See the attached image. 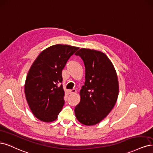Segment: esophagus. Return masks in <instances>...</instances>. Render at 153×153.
<instances>
[{
    "instance_id": "1",
    "label": "esophagus",
    "mask_w": 153,
    "mask_h": 153,
    "mask_svg": "<svg viewBox=\"0 0 153 153\" xmlns=\"http://www.w3.org/2000/svg\"><path fill=\"white\" fill-rule=\"evenodd\" d=\"M76 92V90L75 88H73V89H71V90H69L70 94H74Z\"/></svg>"
}]
</instances>
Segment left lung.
Here are the masks:
<instances>
[{"mask_svg":"<svg viewBox=\"0 0 153 153\" xmlns=\"http://www.w3.org/2000/svg\"><path fill=\"white\" fill-rule=\"evenodd\" d=\"M85 68V82L80 90V102L75 108L77 120L85 125L99 123L117 101L119 85L112 62L103 52L82 48L75 53Z\"/></svg>","mask_w":153,"mask_h":153,"instance_id":"left-lung-1","label":"left lung"}]
</instances>
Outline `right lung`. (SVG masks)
Returning <instances> with one entry per match:
<instances>
[{
  "label": "right lung",
  "mask_w": 153,
  "mask_h": 153,
  "mask_svg": "<svg viewBox=\"0 0 153 153\" xmlns=\"http://www.w3.org/2000/svg\"><path fill=\"white\" fill-rule=\"evenodd\" d=\"M76 47L57 44L43 51L31 65L26 76L25 92L36 118L45 122L56 120L65 104L62 70Z\"/></svg>",
  "instance_id": "add662e5"
}]
</instances>
